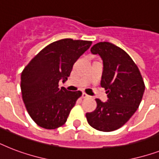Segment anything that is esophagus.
<instances>
[{"label":"esophagus","instance_id":"esophagus-1","mask_svg":"<svg viewBox=\"0 0 159 159\" xmlns=\"http://www.w3.org/2000/svg\"><path fill=\"white\" fill-rule=\"evenodd\" d=\"M89 97V96H88L87 93H85V92H82V98H87V97Z\"/></svg>","mask_w":159,"mask_h":159}]
</instances>
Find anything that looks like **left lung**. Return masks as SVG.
<instances>
[{
	"instance_id": "obj_1",
	"label": "left lung",
	"mask_w": 159,
	"mask_h": 159,
	"mask_svg": "<svg viewBox=\"0 0 159 159\" xmlns=\"http://www.w3.org/2000/svg\"><path fill=\"white\" fill-rule=\"evenodd\" d=\"M91 52L103 60L101 86L106 90L108 101L96 99L97 109L86 117L92 128L111 132L122 127L137 111L145 85L137 65L120 47L100 42L92 46Z\"/></svg>"
}]
</instances>
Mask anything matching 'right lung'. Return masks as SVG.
Instances as JSON below:
<instances>
[{"label":"right lung","mask_w":159,"mask_h":159,"mask_svg":"<svg viewBox=\"0 0 159 159\" xmlns=\"http://www.w3.org/2000/svg\"><path fill=\"white\" fill-rule=\"evenodd\" d=\"M92 41L63 39L43 48L21 72L20 88L26 110L39 126L54 129L63 125L82 92L58 87Z\"/></svg>","instance_id":"1"}]
</instances>
